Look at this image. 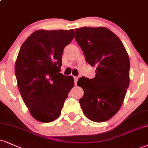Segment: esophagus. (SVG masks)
<instances>
[{"label": "esophagus", "instance_id": "1", "mask_svg": "<svg viewBox=\"0 0 148 148\" xmlns=\"http://www.w3.org/2000/svg\"><path fill=\"white\" fill-rule=\"evenodd\" d=\"M78 79H79V77H77V76H74V83H75V85H76V83H77Z\"/></svg>", "mask_w": 148, "mask_h": 148}]
</instances>
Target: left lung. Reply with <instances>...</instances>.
<instances>
[{
    "mask_svg": "<svg viewBox=\"0 0 148 148\" xmlns=\"http://www.w3.org/2000/svg\"><path fill=\"white\" fill-rule=\"evenodd\" d=\"M74 38L86 62L96 67V76L79 78L83 88L79 102L83 112L92 121H107L118 112L130 84V58L120 38L104 27L75 29Z\"/></svg>",
    "mask_w": 148,
    "mask_h": 148,
    "instance_id": "1",
    "label": "left lung"
}]
</instances>
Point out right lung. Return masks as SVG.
Returning <instances> with one entry per match:
<instances>
[{
	"label": "right lung",
	"mask_w": 148,
	"mask_h": 148,
	"mask_svg": "<svg viewBox=\"0 0 148 148\" xmlns=\"http://www.w3.org/2000/svg\"><path fill=\"white\" fill-rule=\"evenodd\" d=\"M74 30H36L25 40L18 54V87L31 115L40 122L59 117L74 85L72 76L60 73L63 49L74 38Z\"/></svg>",
	"instance_id": "1"
}]
</instances>
